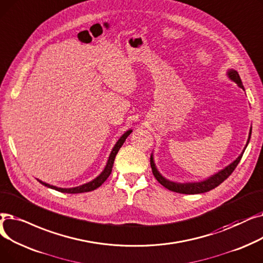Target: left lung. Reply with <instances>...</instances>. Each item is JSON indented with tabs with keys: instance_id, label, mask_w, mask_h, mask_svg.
Instances as JSON below:
<instances>
[{
	"instance_id": "8db88e82",
	"label": "left lung",
	"mask_w": 263,
	"mask_h": 263,
	"mask_svg": "<svg viewBox=\"0 0 263 263\" xmlns=\"http://www.w3.org/2000/svg\"><path fill=\"white\" fill-rule=\"evenodd\" d=\"M226 74H227V77L231 81L235 82L237 84V86L241 87L242 90L245 91L244 85L242 83V80L240 78L239 72H237L235 69H228ZM251 135H252V127H251V129H249L248 139H247L246 145H245L244 149L242 151V153L239 156H237V158L235 160H233L231 164H229L227 167H224L223 169H221L218 172L214 173L213 176H211V177H209V178H206V179H204L202 181L181 183V182H176V181H171V180L166 179L158 171V169L156 167V164H155V160H154V155L152 153L151 154V167H152V171H153L154 177L156 178V180L162 186L166 187L167 190H169L171 192H176V193H179V194H186V195H195V194H202V193L210 192L211 190H213V189H215V187H217L220 183H222L233 172V170L235 169V167L237 166V164H239L242 156H243V153H244L245 148H246V146H247V144L249 142V139H251Z\"/></svg>"
}]
</instances>
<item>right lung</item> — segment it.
<instances>
[{"label": "right lung", "mask_w": 263, "mask_h": 263, "mask_svg": "<svg viewBox=\"0 0 263 263\" xmlns=\"http://www.w3.org/2000/svg\"><path fill=\"white\" fill-rule=\"evenodd\" d=\"M133 129H128L127 132H125L120 138L119 140L117 141V143L115 144V146L112 147L111 152H110V155L108 157V160H107V164L104 168V170L98 174V176L93 179L92 181L87 182V183H84L82 185H79V186H76V187H70V189H62V187H58V186H53V185H50L48 183H45L41 180L37 179V181H39L41 184L49 187V189L51 190H54V191H58V192H61V193H65V194H80V193H86V192H91V191H94L96 189H98L99 186H101L107 179L108 177L110 176V173L112 171V166H114V162H115V158H116V155L118 154L119 149L121 148V146L123 145V143L125 142V140H126L127 137L132 134Z\"/></svg>", "instance_id": "right-lung-1"}]
</instances>
